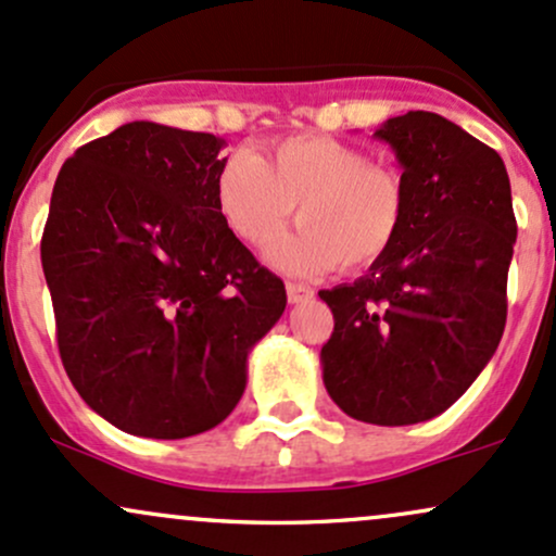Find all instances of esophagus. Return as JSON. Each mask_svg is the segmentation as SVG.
<instances>
[{"label":"esophagus","instance_id":"34e87169","mask_svg":"<svg viewBox=\"0 0 556 556\" xmlns=\"http://www.w3.org/2000/svg\"><path fill=\"white\" fill-rule=\"evenodd\" d=\"M286 296H289L291 304H302V302H307V299L315 296V291L304 283H286Z\"/></svg>","mask_w":556,"mask_h":556}]
</instances>
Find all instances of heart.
Here are the masks:
<instances>
[{
    "label": "heart",
    "instance_id": "b5f03b06",
    "mask_svg": "<svg viewBox=\"0 0 556 556\" xmlns=\"http://www.w3.org/2000/svg\"><path fill=\"white\" fill-rule=\"evenodd\" d=\"M217 212L247 244H262L291 217L302 226L267 247V260L291 276L330 267L362 270L389 252L407 210L391 167L328 136H291L267 160L236 149L215 180Z\"/></svg>",
    "mask_w": 556,
    "mask_h": 556
}]
</instances>
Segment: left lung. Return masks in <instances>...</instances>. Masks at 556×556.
<instances>
[{
	"label": "left lung",
	"instance_id": "1",
	"mask_svg": "<svg viewBox=\"0 0 556 556\" xmlns=\"http://www.w3.org/2000/svg\"><path fill=\"white\" fill-rule=\"evenodd\" d=\"M402 167L404 223L354 283L320 291L323 383L349 417L415 426L452 407L507 323L517 223L504 162L457 123L407 112L376 128Z\"/></svg>",
	"mask_w": 556,
	"mask_h": 556
}]
</instances>
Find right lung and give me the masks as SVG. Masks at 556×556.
<instances>
[{"label": "right lung", "instance_id": "1", "mask_svg": "<svg viewBox=\"0 0 556 556\" xmlns=\"http://www.w3.org/2000/svg\"><path fill=\"white\" fill-rule=\"evenodd\" d=\"M226 141L134 121L54 180L41 265L67 378L115 428L189 439L233 413L247 359L286 309L217 212Z\"/></svg>", "mask_w": 556, "mask_h": 556}]
</instances>
